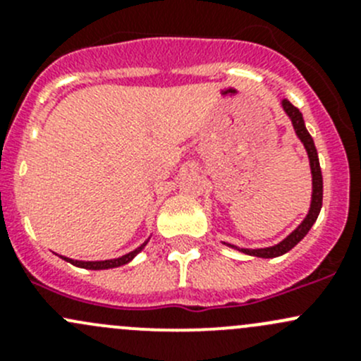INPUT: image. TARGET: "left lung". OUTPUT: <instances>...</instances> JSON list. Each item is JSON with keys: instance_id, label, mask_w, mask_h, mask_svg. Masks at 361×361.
Instances as JSON below:
<instances>
[{"instance_id": "obj_1", "label": "left lung", "mask_w": 361, "mask_h": 361, "mask_svg": "<svg viewBox=\"0 0 361 361\" xmlns=\"http://www.w3.org/2000/svg\"><path fill=\"white\" fill-rule=\"evenodd\" d=\"M283 108L285 111L288 113V116L292 118V123L295 127V133L297 136L300 137V141L304 143L305 150H307L309 155V162H311V173H312V202H311V209H309V214L305 216V220L298 225L297 228L279 245L271 246V248H258V250H239L238 246H232V248H238L239 251L246 255H253V257H262V258H274L279 257V255H285L286 251H290L293 246H297L302 239L305 238L311 227L314 225L316 218H318L319 211H322V204H323V176H322V169H319V159H318V152H316L314 141H312L311 134L307 133L305 129L304 118H302V113L298 108H295L288 99L283 101Z\"/></svg>"}]
</instances>
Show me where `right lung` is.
Masks as SVG:
<instances>
[{"label":"right lung","mask_w":361,"mask_h":361,"mask_svg":"<svg viewBox=\"0 0 361 361\" xmlns=\"http://www.w3.org/2000/svg\"><path fill=\"white\" fill-rule=\"evenodd\" d=\"M147 246V243H143V245L140 246V248H136L134 251H130V253L123 255V257L120 258H115V260H101V262H80V260H69L66 257H61L64 258V260H68L69 264L76 265V267H83V269H92V271H99V269H113V267H120V265H126L127 262L133 260L134 257H136L137 253H140L141 250Z\"/></svg>","instance_id":"obj_1"}]
</instances>
